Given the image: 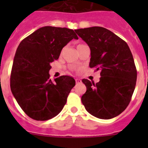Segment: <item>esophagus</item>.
I'll list each match as a JSON object with an SVG mask.
<instances>
[{
	"mask_svg": "<svg viewBox=\"0 0 148 148\" xmlns=\"http://www.w3.org/2000/svg\"><path fill=\"white\" fill-rule=\"evenodd\" d=\"M75 82H76V84H80L82 83V80H81V79H78V78H76V79H75Z\"/></svg>",
	"mask_w": 148,
	"mask_h": 148,
	"instance_id": "34e87169",
	"label": "esophagus"
}]
</instances>
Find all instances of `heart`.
Segmentation results:
<instances>
[{"label":"heart","instance_id":"heart-1","mask_svg":"<svg viewBox=\"0 0 148 148\" xmlns=\"http://www.w3.org/2000/svg\"><path fill=\"white\" fill-rule=\"evenodd\" d=\"M82 45H83V44H78V45L77 46V47H79V46H82Z\"/></svg>","mask_w":148,"mask_h":148}]
</instances>
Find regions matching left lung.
<instances>
[{
    "label": "left lung",
    "instance_id": "left-lung-1",
    "mask_svg": "<svg viewBox=\"0 0 148 148\" xmlns=\"http://www.w3.org/2000/svg\"><path fill=\"white\" fill-rule=\"evenodd\" d=\"M75 31L90 47V67L101 75L96 84L82 80L87 87L82 104L96 118H114L126 109L135 90L137 71L131 51L125 40L104 27Z\"/></svg>",
    "mask_w": 148,
    "mask_h": 148
}]
</instances>
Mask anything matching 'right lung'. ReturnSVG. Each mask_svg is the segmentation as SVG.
Listing matches in <instances>:
<instances>
[{"mask_svg": "<svg viewBox=\"0 0 148 148\" xmlns=\"http://www.w3.org/2000/svg\"><path fill=\"white\" fill-rule=\"evenodd\" d=\"M73 29L44 27L23 39L13 61L10 87L24 113L32 119L46 121L62 110L75 86L74 78L62 75L49 79L50 63L58 59L61 49L72 39Z\"/></svg>", "mask_w": 148, "mask_h": 148, "instance_id": "obj_1", "label": "right lung"}]
</instances>
